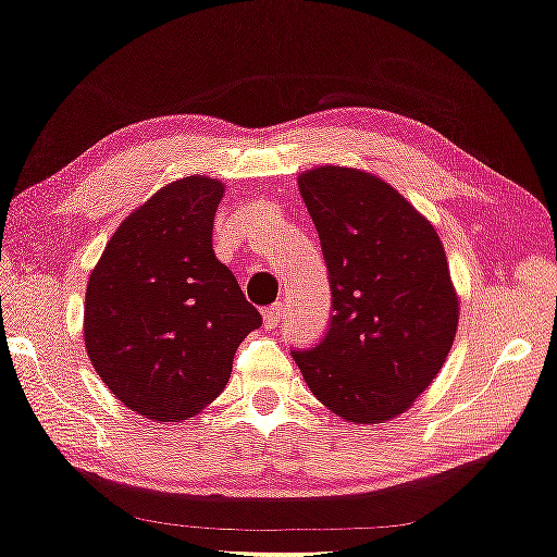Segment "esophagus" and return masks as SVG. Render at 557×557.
Instances as JSON below:
<instances>
[{
    "label": "esophagus",
    "instance_id": "obj_1",
    "mask_svg": "<svg viewBox=\"0 0 557 557\" xmlns=\"http://www.w3.org/2000/svg\"><path fill=\"white\" fill-rule=\"evenodd\" d=\"M282 318H285V305H282V302L270 305L268 310H264V327L275 330L282 322Z\"/></svg>",
    "mask_w": 557,
    "mask_h": 557
}]
</instances>
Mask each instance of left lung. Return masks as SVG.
<instances>
[{"label": "left lung", "mask_w": 557, "mask_h": 557, "mask_svg": "<svg viewBox=\"0 0 557 557\" xmlns=\"http://www.w3.org/2000/svg\"><path fill=\"white\" fill-rule=\"evenodd\" d=\"M297 187L327 262L332 320L318 347L293 358L337 418L387 422L430 387L458 332L445 247L433 222L372 172L320 164Z\"/></svg>", "instance_id": "obj_1"}]
</instances>
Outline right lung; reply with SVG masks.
I'll return each instance as SVG.
<instances>
[{
  "label": "right lung",
  "mask_w": 557,
  "mask_h": 557,
  "mask_svg": "<svg viewBox=\"0 0 557 557\" xmlns=\"http://www.w3.org/2000/svg\"><path fill=\"white\" fill-rule=\"evenodd\" d=\"M225 185L174 180L132 210L95 264L85 295V347L97 375L132 412L182 422L232 375L243 339L262 325L212 250Z\"/></svg>",
  "instance_id": "obj_1"
}]
</instances>
